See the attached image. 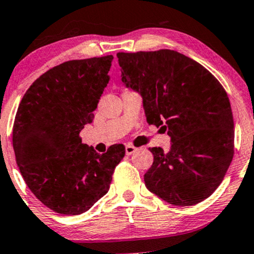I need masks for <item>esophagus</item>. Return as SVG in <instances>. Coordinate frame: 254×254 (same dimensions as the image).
<instances>
[{
  "label": "esophagus",
  "mask_w": 254,
  "mask_h": 254,
  "mask_svg": "<svg viewBox=\"0 0 254 254\" xmlns=\"http://www.w3.org/2000/svg\"><path fill=\"white\" fill-rule=\"evenodd\" d=\"M136 150H137V148L133 147L132 144H127V145H125V154H127V155H131V154L135 153Z\"/></svg>",
  "instance_id": "1"
}]
</instances>
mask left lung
<instances>
[{
    "mask_svg": "<svg viewBox=\"0 0 254 254\" xmlns=\"http://www.w3.org/2000/svg\"><path fill=\"white\" fill-rule=\"evenodd\" d=\"M122 80L141 93L147 123L167 131L168 153L154 155L148 190L173 205H194L222 183L234 155V121L222 84L196 61L173 50L118 52Z\"/></svg>",
    "mask_w": 254,
    "mask_h": 254,
    "instance_id": "8db88e82",
    "label": "left lung"
}]
</instances>
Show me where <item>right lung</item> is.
<instances>
[{"mask_svg": "<svg viewBox=\"0 0 254 254\" xmlns=\"http://www.w3.org/2000/svg\"><path fill=\"white\" fill-rule=\"evenodd\" d=\"M112 55L74 60L44 72L16 111L13 148L26 185L57 214L78 215L107 193L123 144L99 154L82 143L109 83Z\"/></svg>", "mask_w": 254, "mask_h": 254, "instance_id": "1", "label": "right lung"}]
</instances>
